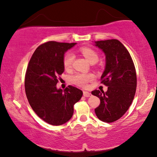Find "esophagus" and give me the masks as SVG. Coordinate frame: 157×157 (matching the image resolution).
Listing matches in <instances>:
<instances>
[{"label": "esophagus", "instance_id": "1", "mask_svg": "<svg viewBox=\"0 0 157 157\" xmlns=\"http://www.w3.org/2000/svg\"><path fill=\"white\" fill-rule=\"evenodd\" d=\"M91 95V94L89 92V91H83V96L86 97H89Z\"/></svg>", "mask_w": 157, "mask_h": 157}]
</instances>
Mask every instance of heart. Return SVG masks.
Masks as SVG:
<instances>
[{
  "label": "heart",
  "instance_id": "heart-1",
  "mask_svg": "<svg viewBox=\"0 0 157 157\" xmlns=\"http://www.w3.org/2000/svg\"><path fill=\"white\" fill-rule=\"evenodd\" d=\"M80 52L84 56L89 62H94L98 60V55L94 50L89 47H81ZM75 56L71 52H68L65 54L63 57V66L66 68H69L72 64ZM94 78L93 74L91 73H75L71 77V80L72 83L77 85L80 87H86L88 83L92 81Z\"/></svg>",
  "mask_w": 157,
  "mask_h": 157
}]
</instances>
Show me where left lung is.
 I'll list each match as a JSON object with an SVG mask.
<instances>
[{
  "instance_id": "1",
  "label": "left lung",
  "mask_w": 157,
  "mask_h": 157,
  "mask_svg": "<svg viewBox=\"0 0 157 157\" xmlns=\"http://www.w3.org/2000/svg\"><path fill=\"white\" fill-rule=\"evenodd\" d=\"M95 46L105 55L101 83L108 86V91H91L100 100L94 111L99 120L109 123L121 118L133 102L136 89V69L128 51L118 40L95 41Z\"/></svg>"
}]
</instances>
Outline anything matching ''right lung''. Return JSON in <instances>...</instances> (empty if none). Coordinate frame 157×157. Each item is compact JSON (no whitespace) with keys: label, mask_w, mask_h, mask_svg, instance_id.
Instances as JSON below:
<instances>
[{"label":"right lung","mask_w":157,"mask_h":157,"mask_svg":"<svg viewBox=\"0 0 157 157\" xmlns=\"http://www.w3.org/2000/svg\"><path fill=\"white\" fill-rule=\"evenodd\" d=\"M76 43L48 41L36 48L25 75V91L32 109L44 121L60 125L72 117L74 105L80 100L82 91L72 86L63 91L57 85L64 71L65 52Z\"/></svg>","instance_id":"add662e5"}]
</instances>
